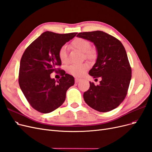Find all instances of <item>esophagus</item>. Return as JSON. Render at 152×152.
Returning <instances> with one entry per match:
<instances>
[{
	"label": "esophagus",
	"instance_id": "34e87169",
	"mask_svg": "<svg viewBox=\"0 0 152 152\" xmlns=\"http://www.w3.org/2000/svg\"><path fill=\"white\" fill-rule=\"evenodd\" d=\"M81 81V80L80 79V78H77V77L75 78V83H79V82H80Z\"/></svg>",
	"mask_w": 152,
	"mask_h": 152
}]
</instances>
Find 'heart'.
<instances>
[{
	"instance_id": "obj_1",
	"label": "heart",
	"mask_w": 152,
	"mask_h": 152,
	"mask_svg": "<svg viewBox=\"0 0 152 152\" xmlns=\"http://www.w3.org/2000/svg\"><path fill=\"white\" fill-rule=\"evenodd\" d=\"M72 46L78 50L83 52L86 58L92 59L96 56V50L93 48H90L91 43L86 39L82 38H77L72 42ZM58 57L61 62L63 64L68 62V56L66 47L62 46L58 51ZM89 68V64L87 63L80 64H73L68 67L67 71L70 74L75 76H82Z\"/></svg>"
}]
</instances>
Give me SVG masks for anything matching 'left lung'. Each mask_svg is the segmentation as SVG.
I'll return each mask as SVG.
<instances>
[{
    "instance_id": "8db88e82",
    "label": "left lung",
    "mask_w": 152,
    "mask_h": 152,
    "mask_svg": "<svg viewBox=\"0 0 152 152\" xmlns=\"http://www.w3.org/2000/svg\"><path fill=\"white\" fill-rule=\"evenodd\" d=\"M77 37L94 43L97 58L89 75L102 77L99 85L90 82L89 90L83 94L85 102L101 112L115 109L125 99L131 79V68L123 45L102 31L80 33Z\"/></svg>"
}]
</instances>
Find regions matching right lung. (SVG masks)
I'll return each mask as SVG.
<instances>
[{"mask_svg":"<svg viewBox=\"0 0 152 152\" xmlns=\"http://www.w3.org/2000/svg\"><path fill=\"white\" fill-rule=\"evenodd\" d=\"M77 33L58 34L45 31L33 41L21 57L19 72L20 88L33 109L43 114L59 107L66 99L67 90L75 84V78L58 70L62 76L56 80L50 77L61 65L58 51Z\"/></svg>","mask_w":152,"mask_h":152,"instance_id":"1","label":"right lung"}]
</instances>
